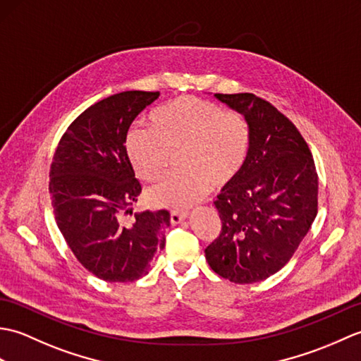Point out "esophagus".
Here are the masks:
<instances>
[{"mask_svg": "<svg viewBox=\"0 0 361 361\" xmlns=\"http://www.w3.org/2000/svg\"><path fill=\"white\" fill-rule=\"evenodd\" d=\"M188 216H189L188 211H178V209H176V211L171 212V221H172V224H180V221L185 220Z\"/></svg>", "mask_w": 361, "mask_h": 361, "instance_id": "esophagus-1", "label": "esophagus"}]
</instances>
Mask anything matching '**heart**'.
<instances>
[{"label":"heart","instance_id":"obj_1","mask_svg":"<svg viewBox=\"0 0 361 361\" xmlns=\"http://www.w3.org/2000/svg\"><path fill=\"white\" fill-rule=\"evenodd\" d=\"M251 130L235 110L195 96H180L150 114V130L133 128L127 136V155L144 181L163 175L171 152L178 150L181 171L153 186L149 197L163 208H188L214 188L237 178L247 163Z\"/></svg>","mask_w":361,"mask_h":361}]
</instances>
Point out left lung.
I'll list each match as a JSON object with an SVG mask.
<instances>
[{
	"label": "left lung",
	"mask_w": 361,
	"mask_h": 361,
	"mask_svg": "<svg viewBox=\"0 0 361 361\" xmlns=\"http://www.w3.org/2000/svg\"><path fill=\"white\" fill-rule=\"evenodd\" d=\"M216 97L247 118V163L214 202L221 220L204 250L219 276L252 283L279 271L318 212V173L307 142L287 116L252 93Z\"/></svg>",
	"instance_id": "8db88e82"
}]
</instances>
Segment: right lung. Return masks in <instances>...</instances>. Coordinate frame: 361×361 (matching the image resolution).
Here are the masks:
<instances>
[{
  "label": "right lung",
  "instance_id": "1",
  "mask_svg": "<svg viewBox=\"0 0 361 361\" xmlns=\"http://www.w3.org/2000/svg\"><path fill=\"white\" fill-rule=\"evenodd\" d=\"M159 91H122L80 113L60 137L49 171L57 226L90 273L106 282H133L149 273L166 245L171 214L136 212L140 181L127 155V132ZM132 216V212H130Z\"/></svg>",
  "mask_w": 361,
  "mask_h": 361
}]
</instances>
